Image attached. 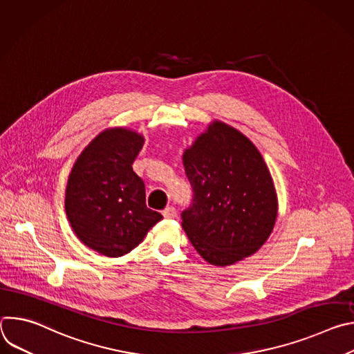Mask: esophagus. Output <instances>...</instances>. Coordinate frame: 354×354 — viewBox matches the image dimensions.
<instances>
[{
	"label": "esophagus",
	"mask_w": 354,
	"mask_h": 354,
	"mask_svg": "<svg viewBox=\"0 0 354 354\" xmlns=\"http://www.w3.org/2000/svg\"><path fill=\"white\" fill-rule=\"evenodd\" d=\"M162 216H164L165 218H168V220L175 218V217H176V209L172 207V206H169V207H167V209L162 212Z\"/></svg>",
	"instance_id": "esophagus-1"
}]
</instances>
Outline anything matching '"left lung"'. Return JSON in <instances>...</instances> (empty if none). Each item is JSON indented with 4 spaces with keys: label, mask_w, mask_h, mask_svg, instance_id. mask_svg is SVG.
<instances>
[{
    "label": "left lung",
    "mask_w": 354,
    "mask_h": 354,
    "mask_svg": "<svg viewBox=\"0 0 354 354\" xmlns=\"http://www.w3.org/2000/svg\"><path fill=\"white\" fill-rule=\"evenodd\" d=\"M193 189L182 227L198 255L230 266L266 242L277 217V194L259 149L236 129L213 122L183 153Z\"/></svg>",
    "instance_id": "obj_1"
}]
</instances>
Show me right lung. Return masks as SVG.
Segmentation results:
<instances>
[{
	"instance_id": "right-lung-1",
	"label": "right lung",
	"mask_w": 354,
	"mask_h": 354,
	"mask_svg": "<svg viewBox=\"0 0 354 354\" xmlns=\"http://www.w3.org/2000/svg\"><path fill=\"white\" fill-rule=\"evenodd\" d=\"M144 137L130 129L99 133L77 158L66 189V213L82 243L109 258L134 249L162 216L145 205L131 165Z\"/></svg>"
}]
</instances>
